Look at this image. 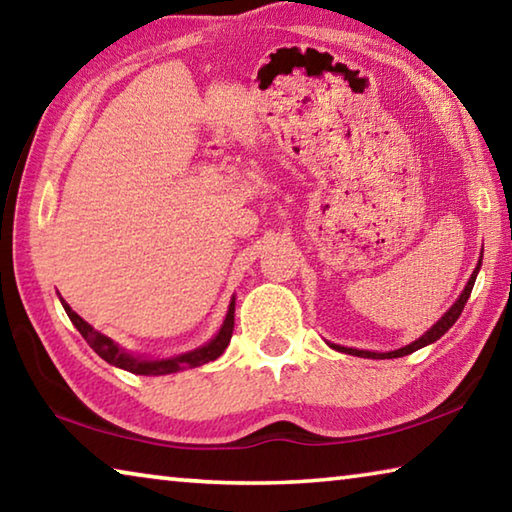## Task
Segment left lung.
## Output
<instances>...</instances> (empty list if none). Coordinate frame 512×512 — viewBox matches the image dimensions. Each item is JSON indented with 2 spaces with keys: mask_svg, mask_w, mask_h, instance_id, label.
<instances>
[{
  "mask_svg": "<svg viewBox=\"0 0 512 512\" xmlns=\"http://www.w3.org/2000/svg\"><path fill=\"white\" fill-rule=\"evenodd\" d=\"M479 268H481V259H479V264H476V268L472 271V277H470V280H467L465 289H463L461 296H458V300L454 302L452 307H449L447 314L429 329V332H424L420 336L418 341H413L409 345H404V348L393 350V352H368V350H357V348H343V345H336V343H329V348L345 352V354H354V357H363V359H397V357H406V354L420 350V348H424V345H429L433 341H438L440 336H443L447 329L456 323L458 316H461L465 302H467V298H470V293H472V287H474V280H476V273H479Z\"/></svg>",
  "mask_w": 512,
  "mask_h": 512,
  "instance_id": "8db88e82",
  "label": "left lung"
}]
</instances>
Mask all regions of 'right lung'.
<instances>
[{"mask_svg":"<svg viewBox=\"0 0 512 512\" xmlns=\"http://www.w3.org/2000/svg\"><path fill=\"white\" fill-rule=\"evenodd\" d=\"M60 302H63L69 320H72L74 327L79 329L81 336L88 341L90 348L97 352L103 361H108L110 366L128 370V372H133V375H151V377L169 375V372L196 368V366H203V363L219 359L223 350L228 348V343L232 339V329H235V298H232L219 334H216L210 343H205L203 348L178 354V357H171V359H144V357H135V354L126 352L124 348H119L115 341L108 339V336H103L101 332H97V329H94L90 323H85V320L76 314V311H72V307H69L63 298H60Z\"/></svg>","mask_w":512,"mask_h":512,"instance_id":"right-lung-1","label":"right lung"}]
</instances>
